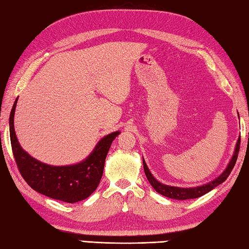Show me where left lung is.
I'll return each instance as SVG.
<instances>
[{
  "label": "left lung",
  "instance_id": "8db88e82",
  "mask_svg": "<svg viewBox=\"0 0 249 249\" xmlns=\"http://www.w3.org/2000/svg\"><path fill=\"white\" fill-rule=\"evenodd\" d=\"M240 117V116H238ZM240 145H241V137L238 138L236 145H235V149H234L233 156L230 159V161L228 163L227 168L224 169L223 172L221 175L218 176L213 181H210L206 184L199 185V186H194V187H178V186H171V185H166L163 183L159 182L157 179H155L154 176L149 171V169L145 162L144 158H143V167H144V172L146 175V178L148 182L151 183V185L154 187V190L157 192V193L161 194L166 197L172 198V199H179V200H185V199H193V198H197L203 196L205 194H207L208 192L213 190L215 186H218L219 184H221L224 181L228 179V177L230 176V173L233 170L234 166H235L236 159H237V155L238 152H240Z\"/></svg>",
  "mask_w": 249,
  "mask_h": 249
}]
</instances>
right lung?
<instances>
[{
	"label": "right lung",
	"mask_w": 249,
	"mask_h": 249,
	"mask_svg": "<svg viewBox=\"0 0 249 249\" xmlns=\"http://www.w3.org/2000/svg\"><path fill=\"white\" fill-rule=\"evenodd\" d=\"M18 97L9 115V137L14 157L25 181L37 193L65 203H77L88 198L96 187L104 170L105 159L116 131L98 141L92 153L82 161L68 166H52L36 160L20 146L14 129V116Z\"/></svg>",
	"instance_id": "add662e5"
}]
</instances>
